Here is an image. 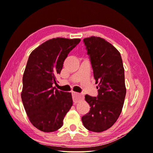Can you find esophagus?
Instances as JSON below:
<instances>
[{
	"instance_id": "esophagus-1",
	"label": "esophagus",
	"mask_w": 153,
	"mask_h": 153,
	"mask_svg": "<svg viewBox=\"0 0 153 153\" xmlns=\"http://www.w3.org/2000/svg\"><path fill=\"white\" fill-rule=\"evenodd\" d=\"M72 96H73V100H74V103H77L80 100H82L84 99V95L81 94V93H77L76 92H72Z\"/></svg>"
}]
</instances>
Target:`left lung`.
<instances>
[{
	"label": "left lung",
	"mask_w": 153,
	"mask_h": 153,
	"mask_svg": "<svg viewBox=\"0 0 153 153\" xmlns=\"http://www.w3.org/2000/svg\"><path fill=\"white\" fill-rule=\"evenodd\" d=\"M92 65L97 97L85 95L90 111L82 116L84 126L88 131L103 132L116 122L122 112L126 89L124 69L120 53L111 43L95 36L84 38Z\"/></svg>",
	"instance_id": "left-lung-1"
}]
</instances>
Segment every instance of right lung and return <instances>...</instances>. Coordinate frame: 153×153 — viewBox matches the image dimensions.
Masks as SVG:
<instances>
[{
    "mask_svg": "<svg viewBox=\"0 0 153 153\" xmlns=\"http://www.w3.org/2000/svg\"><path fill=\"white\" fill-rule=\"evenodd\" d=\"M79 42L78 38H53L34 49L29 57L21 98L29 121L41 131L60 128L73 105L71 93L58 91L53 84H56V76L68 54Z\"/></svg>",
    "mask_w": 153,
    "mask_h": 153,
    "instance_id": "right-lung-1",
    "label": "right lung"
}]
</instances>
